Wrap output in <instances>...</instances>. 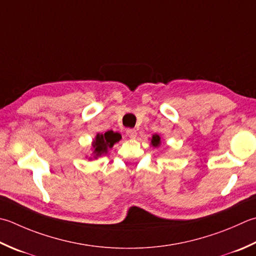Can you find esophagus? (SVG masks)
<instances>
[{
	"label": "esophagus",
	"mask_w": 256,
	"mask_h": 256,
	"mask_svg": "<svg viewBox=\"0 0 256 256\" xmlns=\"http://www.w3.org/2000/svg\"><path fill=\"white\" fill-rule=\"evenodd\" d=\"M126 134H128V136L130 138H134L135 136H136V131H135L134 128H128L126 130Z\"/></svg>",
	"instance_id": "1"
}]
</instances>
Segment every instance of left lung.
<instances>
[{
	"label": "left lung",
	"instance_id": "obj_1",
	"mask_svg": "<svg viewBox=\"0 0 256 256\" xmlns=\"http://www.w3.org/2000/svg\"><path fill=\"white\" fill-rule=\"evenodd\" d=\"M160 143H161V138H160L158 134L153 135V138H152V145H153V146H155V148L158 146Z\"/></svg>",
	"mask_w": 256,
	"mask_h": 256
}]
</instances>
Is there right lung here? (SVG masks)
<instances>
[{"label":"right lung","mask_w":256,"mask_h":256,"mask_svg":"<svg viewBox=\"0 0 256 256\" xmlns=\"http://www.w3.org/2000/svg\"><path fill=\"white\" fill-rule=\"evenodd\" d=\"M121 140V135L118 133H114L113 131H108L104 134H98L93 142L94 156H100L103 153L108 152V148H111L114 143Z\"/></svg>","instance_id":"obj_1"}]
</instances>
